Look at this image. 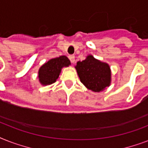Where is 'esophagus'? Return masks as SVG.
<instances>
[{"instance_id": "esophagus-1", "label": "esophagus", "mask_w": 148, "mask_h": 148, "mask_svg": "<svg viewBox=\"0 0 148 148\" xmlns=\"http://www.w3.org/2000/svg\"><path fill=\"white\" fill-rule=\"evenodd\" d=\"M69 59H70V60H71V63H74V61H75V58H74V55H70L69 56Z\"/></svg>"}]
</instances>
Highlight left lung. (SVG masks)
<instances>
[{
  "label": "left lung",
  "instance_id": "1",
  "mask_svg": "<svg viewBox=\"0 0 148 148\" xmlns=\"http://www.w3.org/2000/svg\"><path fill=\"white\" fill-rule=\"evenodd\" d=\"M77 71L81 83L88 89L99 92L110 83V70L108 64L89 55L85 60L77 63Z\"/></svg>",
  "mask_w": 148,
  "mask_h": 148
}]
</instances>
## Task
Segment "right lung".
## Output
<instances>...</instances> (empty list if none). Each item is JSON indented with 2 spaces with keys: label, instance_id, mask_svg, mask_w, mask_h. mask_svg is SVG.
I'll use <instances>...</instances> for the list:
<instances>
[{
  "label": "right lung",
  "instance_id": "add662e5",
  "mask_svg": "<svg viewBox=\"0 0 148 148\" xmlns=\"http://www.w3.org/2000/svg\"><path fill=\"white\" fill-rule=\"evenodd\" d=\"M71 64L70 60L66 56L51 59L40 67L38 72L39 81L43 85H48L54 83L58 78L63 67H67Z\"/></svg>",
  "mask_w": 148,
  "mask_h": 148
}]
</instances>
